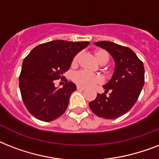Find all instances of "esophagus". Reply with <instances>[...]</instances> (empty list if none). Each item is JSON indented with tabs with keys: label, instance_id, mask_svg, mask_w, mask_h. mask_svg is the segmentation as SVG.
Returning <instances> with one entry per match:
<instances>
[{
	"label": "esophagus",
	"instance_id": "esophagus-1",
	"mask_svg": "<svg viewBox=\"0 0 159 159\" xmlns=\"http://www.w3.org/2000/svg\"><path fill=\"white\" fill-rule=\"evenodd\" d=\"M77 89L78 90V91H84L85 88H84V87H80V86H77Z\"/></svg>",
	"mask_w": 159,
	"mask_h": 159
}]
</instances>
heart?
Masks as SVG:
<instances>
[{
    "label": "heart",
    "instance_id": "obj_1",
    "mask_svg": "<svg viewBox=\"0 0 159 159\" xmlns=\"http://www.w3.org/2000/svg\"><path fill=\"white\" fill-rule=\"evenodd\" d=\"M95 56L97 61L101 63L107 62L109 60V55L107 52L103 49H97L95 51ZM79 59V54H77L73 57L72 62V66H76L77 63V61ZM73 81L76 84L82 87H93L94 85L97 83H101L102 82V77L99 75L93 74L87 71H79L76 72L73 75Z\"/></svg>",
    "mask_w": 159,
    "mask_h": 159
}]
</instances>
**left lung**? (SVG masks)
<instances>
[{
    "label": "left lung",
    "instance_id": "8db88e82",
    "mask_svg": "<svg viewBox=\"0 0 159 159\" xmlns=\"http://www.w3.org/2000/svg\"><path fill=\"white\" fill-rule=\"evenodd\" d=\"M94 43L112 56L115 69L111 80L103 86L105 93H98L89 106L97 116L114 120L127 113L137 102L144 84V67L129 48L110 41ZM108 91L110 94L106 96Z\"/></svg>",
    "mask_w": 159,
    "mask_h": 159
}]
</instances>
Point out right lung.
I'll list each match as a JSON object with an SVG mask.
<instances>
[{"instance_id":"1","label":"right lung","mask_w":159,"mask_h":159,"mask_svg":"<svg viewBox=\"0 0 159 159\" xmlns=\"http://www.w3.org/2000/svg\"><path fill=\"white\" fill-rule=\"evenodd\" d=\"M89 43L50 41L36 46L24 59L19 86L24 104L36 119L48 122L66 111L70 96L77 87L65 80L63 87L57 88L55 80L62 78L73 57Z\"/></svg>"}]
</instances>
